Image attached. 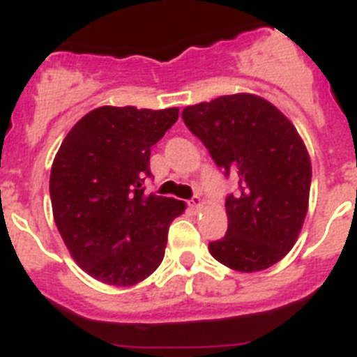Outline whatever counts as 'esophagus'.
<instances>
[{"instance_id": "esophagus-1", "label": "esophagus", "mask_w": 357, "mask_h": 357, "mask_svg": "<svg viewBox=\"0 0 357 357\" xmlns=\"http://www.w3.org/2000/svg\"><path fill=\"white\" fill-rule=\"evenodd\" d=\"M188 204H190V208H194V210H199V208H202V199L199 197V195H194Z\"/></svg>"}]
</instances>
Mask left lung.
Instances as JSON below:
<instances>
[{
    "mask_svg": "<svg viewBox=\"0 0 357 357\" xmlns=\"http://www.w3.org/2000/svg\"><path fill=\"white\" fill-rule=\"evenodd\" d=\"M188 130L238 183L227 195V233L208 245L238 272L281 261L297 242L310 206L311 160L290 119L256 94L220 96L183 110Z\"/></svg>",
    "mask_w": 357,
    "mask_h": 357,
    "instance_id": "obj_1",
    "label": "left lung"
}]
</instances>
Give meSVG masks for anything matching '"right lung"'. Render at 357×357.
<instances>
[{
  "label": "right lung",
  "instance_id": "right-lung-1",
  "mask_svg": "<svg viewBox=\"0 0 357 357\" xmlns=\"http://www.w3.org/2000/svg\"><path fill=\"white\" fill-rule=\"evenodd\" d=\"M179 108L99 107L70 128L50 176L54 224L89 275L133 287L158 268L167 233L186 204L147 195L151 147L178 121Z\"/></svg>",
  "mask_w": 357,
  "mask_h": 357
}]
</instances>
